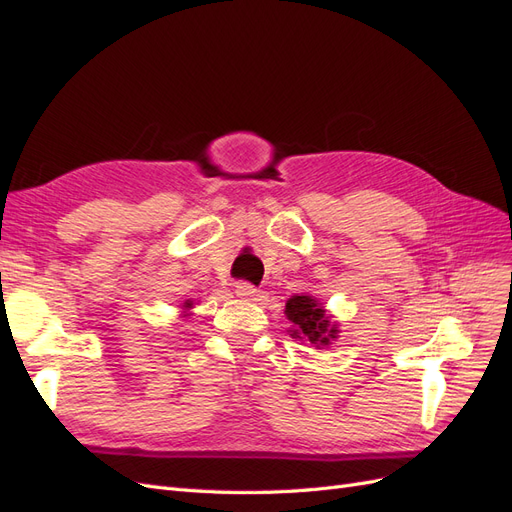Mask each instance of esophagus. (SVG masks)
I'll return each instance as SVG.
<instances>
[{"mask_svg":"<svg viewBox=\"0 0 512 512\" xmlns=\"http://www.w3.org/2000/svg\"><path fill=\"white\" fill-rule=\"evenodd\" d=\"M235 292H237L239 299H245V301H254L258 297V290L252 284H247V282H237Z\"/></svg>","mask_w":512,"mask_h":512,"instance_id":"1","label":"esophagus"}]
</instances>
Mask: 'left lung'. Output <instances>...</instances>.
<instances>
[{
  "label": "left lung",
  "instance_id": "left-lung-1",
  "mask_svg": "<svg viewBox=\"0 0 512 512\" xmlns=\"http://www.w3.org/2000/svg\"><path fill=\"white\" fill-rule=\"evenodd\" d=\"M290 324V335L303 339L312 346L327 348L339 337V324L333 322L331 314L312 294H292L284 309Z\"/></svg>",
  "mask_w": 512,
  "mask_h": 512
}]
</instances>
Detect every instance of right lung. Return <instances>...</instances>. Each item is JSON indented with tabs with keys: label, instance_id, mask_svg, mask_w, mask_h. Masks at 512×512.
Listing matches in <instances>:
<instances>
[{
	"label": "right lung",
	"instance_id": "right-lung-1",
	"mask_svg": "<svg viewBox=\"0 0 512 512\" xmlns=\"http://www.w3.org/2000/svg\"><path fill=\"white\" fill-rule=\"evenodd\" d=\"M196 303L192 301V299H188V301H183L181 303V316L183 318H192V307H194Z\"/></svg>",
	"mask_w": 512,
	"mask_h": 512
}]
</instances>
